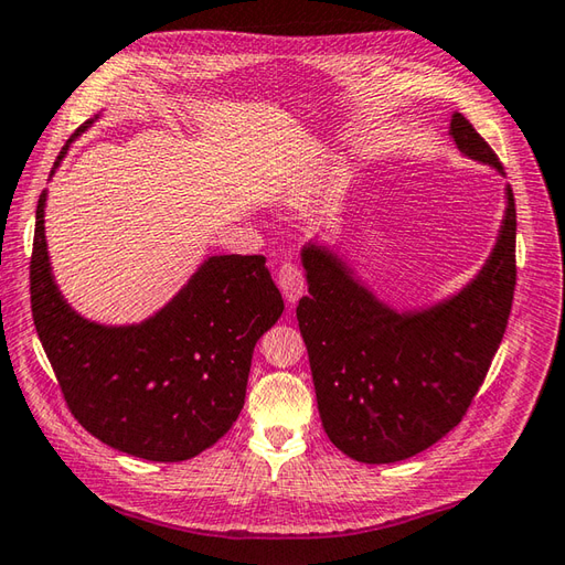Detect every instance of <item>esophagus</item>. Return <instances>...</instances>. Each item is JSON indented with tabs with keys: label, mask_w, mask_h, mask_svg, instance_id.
<instances>
[{
	"label": "esophagus",
	"mask_w": 565,
	"mask_h": 565,
	"mask_svg": "<svg viewBox=\"0 0 565 565\" xmlns=\"http://www.w3.org/2000/svg\"><path fill=\"white\" fill-rule=\"evenodd\" d=\"M276 284H279V289L286 296V301L296 303L306 291V274L301 267H298V264L286 262V264H281L279 274H276Z\"/></svg>",
	"instance_id": "esophagus-1"
}]
</instances>
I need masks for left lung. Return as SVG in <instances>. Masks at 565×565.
Segmentation results:
<instances>
[{
	"instance_id": "left-lung-1",
	"label": "left lung",
	"mask_w": 565,
	"mask_h": 565,
	"mask_svg": "<svg viewBox=\"0 0 565 565\" xmlns=\"http://www.w3.org/2000/svg\"><path fill=\"white\" fill-rule=\"evenodd\" d=\"M451 138L466 158L502 172L461 114ZM498 243L463 291L427 310L381 303L330 249L303 247L308 296L296 318L308 347L322 427L362 463L411 459L461 423L490 369L512 310L518 211L512 189Z\"/></svg>"
}]
</instances>
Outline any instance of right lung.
I'll use <instances>...</instances> for the list:
<instances>
[{
  "mask_svg": "<svg viewBox=\"0 0 565 565\" xmlns=\"http://www.w3.org/2000/svg\"><path fill=\"white\" fill-rule=\"evenodd\" d=\"M94 121L82 124L60 150ZM45 191L35 209L31 310L77 423L148 461H186L213 447L245 405L255 344L284 313L262 255L209 257L160 313L106 328L67 306L45 245Z\"/></svg>",
  "mask_w": 565,
  "mask_h": 565,
  "instance_id": "right-lung-1",
  "label": "right lung"
}]
</instances>
